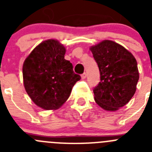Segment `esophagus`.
I'll list each match as a JSON object with an SVG mask.
<instances>
[{
    "label": "esophagus",
    "mask_w": 152,
    "mask_h": 152,
    "mask_svg": "<svg viewBox=\"0 0 152 152\" xmlns=\"http://www.w3.org/2000/svg\"><path fill=\"white\" fill-rule=\"evenodd\" d=\"M86 76H87L86 73L82 74V75H81V78H82V79H85L86 78Z\"/></svg>",
    "instance_id": "obj_1"
}]
</instances>
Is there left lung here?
<instances>
[{
    "mask_svg": "<svg viewBox=\"0 0 152 152\" xmlns=\"http://www.w3.org/2000/svg\"><path fill=\"white\" fill-rule=\"evenodd\" d=\"M90 49L100 74V81L94 89L95 101L105 110H117L129 103L136 91L139 79L136 60L111 40H103Z\"/></svg>",
    "mask_w": 152,
    "mask_h": 152,
    "instance_id": "8db88e82",
    "label": "left lung"
}]
</instances>
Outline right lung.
I'll return each mask as SVG.
<instances>
[{"label":"right lung","mask_w":152,"mask_h":152,"mask_svg":"<svg viewBox=\"0 0 152 152\" xmlns=\"http://www.w3.org/2000/svg\"><path fill=\"white\" fill-rule=\"evenodd\" d=\"M65 52L58 40H45L31 52L23 65L26 93L35 104L46 110L59 108L80 79L72 63L64 59Z\"/></svg>","instance_id":"obj_1"}]
</instances>
